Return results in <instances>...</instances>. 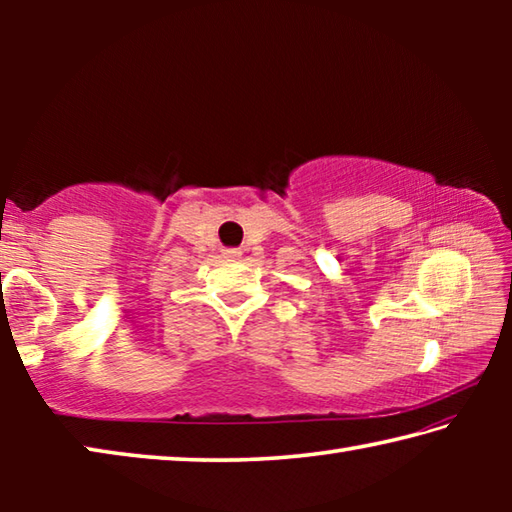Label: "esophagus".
<instances>
[{"instance_id": "34e87169", "label": "esophagus", "mask_w": 512, "mask_h": 512, "mask_svg": "<svg viewBox=\"0 0 512 512\" xmlns=\"http://www.w3.org/2000/svg\"><path fill=\"white\" fill-rule=\"evenodd\" d=\"M223 255H225V257H239L241 250H239V248H228Z\"/></svg>"}]
</instances>
